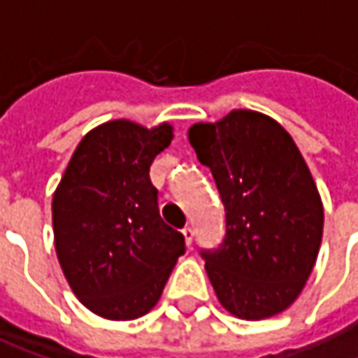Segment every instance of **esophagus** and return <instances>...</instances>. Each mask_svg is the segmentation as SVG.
<instances>
[{"instance_id": "esophagus-1", "label": "esophagus", "mask_w": 358, "mask_h": 358, "mask_svg": "<svg viewBox=\"0 0 358 358\" xmlns=\"http://www.w3.org/2000/svg\"><path fill=\"white\" fill-rule=\"evenodd\" d=\"M182 234H184L186 245L190 247V245H192V238H194V228H192V226H184V228H182Z\"/></svg>"}]
</instances>
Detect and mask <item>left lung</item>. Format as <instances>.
<instances>
[{
  "label": "left lung",
  "instance_id": "8db88e82",
  "mask_svg": "<svg viewBox=\"0 0 358 358\" xmlns=\"http://www.w3.org/2000/svg\"><path fill=\"white\" fill-rule=\"evenodd\" d=\"M188 141L226 209L224 243L201 250L222 307L249 322L282 313L303 292L323 234L322 196L299 147L250 109L190 126Z\"/></svg>",
  "mask_w": 358,
  "mask_h": 358
}]
</instances>
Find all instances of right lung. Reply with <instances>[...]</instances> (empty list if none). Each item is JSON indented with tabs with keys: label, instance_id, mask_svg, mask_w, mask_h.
Wrapping results in <instances>:
<instances>
[{
	"label": "right lung",
	"instance_id": "obj_1",
	"mask_svg": "<svg viewBox=\"0 0 358 358\" xmlns=\"http://www.w3.org/2000/svg\"><path fill=\"white\" fill-rule=\"evenodd\" d=\"M174 128L111 120L78 143L59 180L51 213L62 271L93 313L128 322L149 313L184 255L151 184L153 159L170 147Z\"/></svg>",
	"mask_w": 358,
	"mask_h": 358
}]
</instances>
